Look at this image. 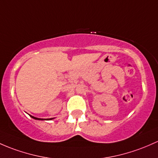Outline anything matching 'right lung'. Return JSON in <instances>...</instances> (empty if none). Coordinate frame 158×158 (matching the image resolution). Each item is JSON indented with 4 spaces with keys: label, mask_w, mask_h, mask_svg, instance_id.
Returning <instances> with one entry per match:
<instances>
[{
    "label": "right lung",
    "mask_w": 158,
    "mask_h": 158,
    "mask_svg": "<svg viewBox=\"0 0 158 158\" xmlns=\"http://www.w3.org/2000/svg\"><path fill=\"white\" fill-rule=\"evenodd\" d=\"M30 117H31V118H33V119H37V120H46V119H47L37 118V117H33V116H31V115H30ZM54 119V118H51V119H50V120H51V119Z\"/></svg>",
    "instance_id": "obj_1"
}]
</instances>
